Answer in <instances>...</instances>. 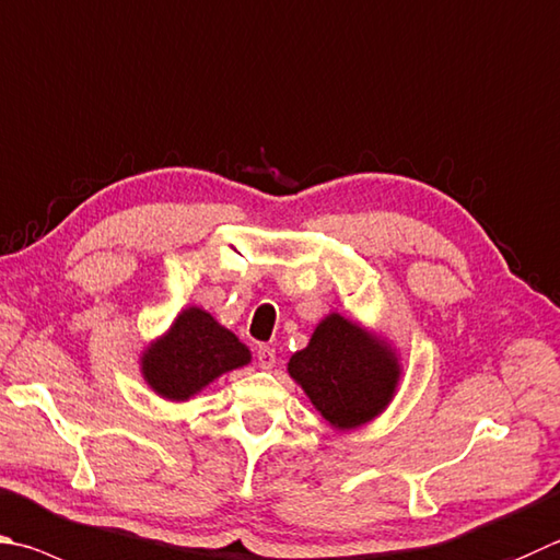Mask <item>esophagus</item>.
I'll return each instance as SVG.
<instances>
[{
	"label": "esophagus",
	"instance_id": "esophagus-1",
	"mask_svg": "<svg viewBox=\"0 0 560 560\" xmlns=\"http://www.w3.org/2000/svg\"><path fill=\"white\" fill-rule=\"evenodd\" d=\"M257 362L261 370H271L273 364H277V350L269 348V345H261V348L257 350Z\"/></svg>",
	"mask_w": 560,
	"mask_h": 560
}]
</instances>
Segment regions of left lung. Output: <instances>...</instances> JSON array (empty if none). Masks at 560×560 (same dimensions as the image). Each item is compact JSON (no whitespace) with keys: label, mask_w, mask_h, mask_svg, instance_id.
Instances as JSON below:
<instances>
[{"label":"left lung","mask_w":560,"mask_h":560,"mask_svg":"<svg viewBox=\"0 0 560 560\" xmlns=\"http://www.w3.org/2000/svg\"><path fill=\"white\" fill-rule=\"evenodd\" d=\"M289 374L332 429L350 431L389 406L401 368L389 342L330 313L306 348L291 354Z\"/></svg>","instance_id":"left-lung-1"}]
</instances>
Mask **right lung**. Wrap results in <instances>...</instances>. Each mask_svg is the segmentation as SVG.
<instances>
[{
  "label": "right lung",
  "mask_w": 560,
  "mask_h": 560,
  "mask_svg": "<svg viewBox=\"0 0 560 560\" xmlns=\"http://www.w3.org/2000/svg\"><path fill=\"white\" fill-rule=\"evenodd\" d=\"M249 360V348L235 332L222 328L208 311L190 306L141 354V374L164 399L188 401L210 382L245 368Z\"/></svg>",
  "instance_id": "add662e5"
}]
</instances>
